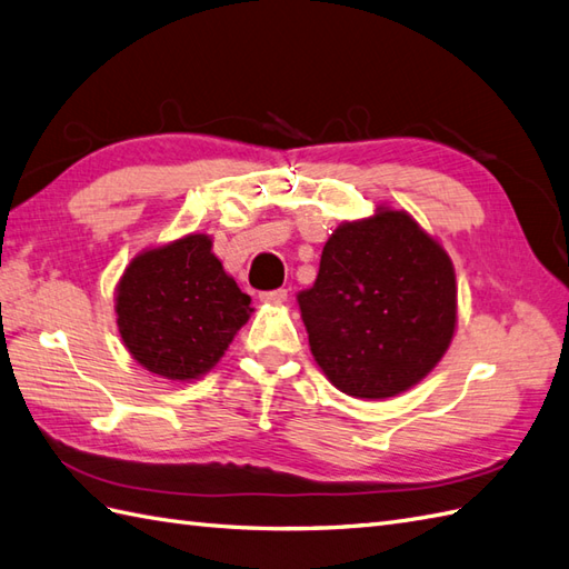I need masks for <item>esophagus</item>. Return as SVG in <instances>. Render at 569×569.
Here are the masks:
<instances>
[{"label":"esophagus","mask_w":569,"mask_h":569,"mask_svg":"<svg viewBox=\"0 0 569 569\" xmlns=\"http://www.w3.org/2000/svg\"><path fill=\"white\" fill-rule=\"evenodd\" d=\"M261 302H269V305H283L288 300V290L286 288H276V290H267V293L259 296Z\"/></svg>","instance_id":"1"}]
</instances>
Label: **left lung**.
<instances>
[{
    "label": "left lung",
    "instance_id": "8db88e82",
    "mask_svg": "<svg viewBox=\"0 0 569 569\" xmlns=\"http://www.w3.org/2000/svg\"><path fill=\"white\" fill-rule=\"evenodd\" d=\"M298 302L315 362L356 399L418 385L457 329L449 254L411 213L389 207L331 232L317 281Z\"/></svg>",
    "mask_w": 569,
    "mask_h": 569
}]
</instances>
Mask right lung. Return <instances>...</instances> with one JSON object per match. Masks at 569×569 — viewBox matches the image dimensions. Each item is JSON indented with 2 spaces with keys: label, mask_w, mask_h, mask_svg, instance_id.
I'll list each match as a JSON object with an SVG mask.
<instances>
[{
  "label": "right lung",
  "mask_w": 569,
  "mask_h": 569,
  "mask_svg": "<svg viewBox=\"0 0 569 569\" xmlns=\"http://www.w3.org/2000/svg\"><path fill=\"white\" fill-rule=\"evenodd\" d=\"M189 232L139 252L114 288L122 343L141 368L172 382L207 375L254 312L213 252Z\"/></svg>",
  "instance_id": "right-lung-1"
}]
</instances>
